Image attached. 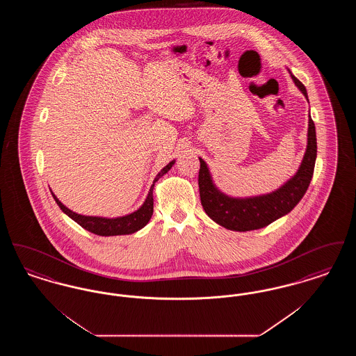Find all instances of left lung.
I'll return each mask as SVG.
<instances>
[{"label": "left lung", "mask_w": 356, "mask_h": 356, "mask_svg": "<svg viewBox=\"0 0 356 356\" xmlns=\"http://www.w3.org/2000/svg\"><path fill=\"white\" fill-rule=\"evenodd\" d=\"M291 77L308 100L305 85L292 73ZM316 152V131L315 124L309 116L307 149L296 175H293L284 186L271 193L245 199L231 197L219 191L212 181L205 161L199 157V191L205 213L219 225L231 231L245 232L267 227L272 221L277 220L291 212L305 196L314 175Z\"/></svg>", "instance_id": "1"}]
</instances>
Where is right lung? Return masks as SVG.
I'll return each mask as SVG.
<instances>
[{
	"label": "right lung",
	"mask_w": 356,
	"mask_h": 356,
	"mask_svg": "<svg viewBox=\"0 0 356 356\" xmlns=\"http://www.w3.org/2000/svg\"><path fill=\"white\" fill-rule=\"evenodd\" d=\"M173 164H175V160H172L168 165H165L163 170L157 173L144 204L135 212H132L129 215H125V216H121V218L108 219V218H99V216L79 215V213L70 211L64 204L61 203L54 196L53 192H51V195H53L56 203L58 204V207L61 208V211L64 213H67L72 220L76 221L86 231L92 232L95 235H99V236H118V235L135 234L138 229L145 227L148 224V221L151 220L153 213V186L161 176H164L172 168Z\"/></svg>",
	"instance_id": "1"
}]
</instances>
